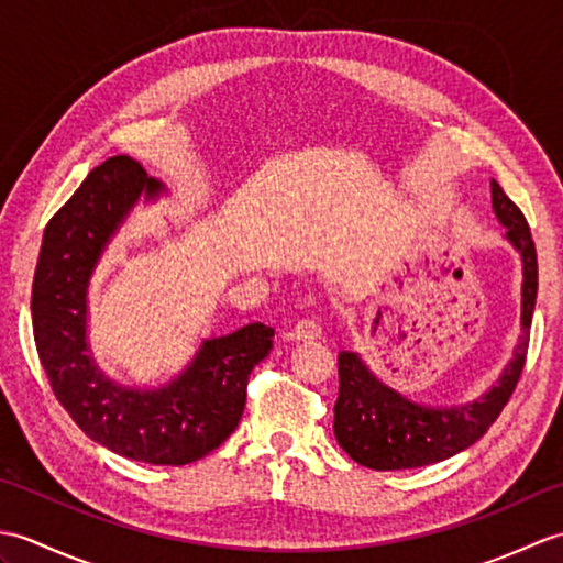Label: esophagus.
Here are the masks:
<instances>
[{"label": "esophagus", "instance_id": "esophagus-1", "mask_svg": "<svg viewBox=\"0 0 563 563\" xmlns=\"http://www.w3.org/2000/svg\"><path fill=\"white\" fill-rule=\"evenodd\" d=\"M292 336L297 341H307V339H319L321 336V321L317 317H307L300 319L292 329Z\"/></svg>", "mask_w": 563, "mask_h": 563}]
</instances>
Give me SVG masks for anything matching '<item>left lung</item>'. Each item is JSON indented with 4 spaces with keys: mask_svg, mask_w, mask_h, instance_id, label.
I'll list each match as a JSON object with an SVG mask.
<instances>
[{
    "mask_svg": "<svg viewBox=\"0 0 563 563\" xmlns=\"http://www.w3.org/2000/svg\"><path fill=\"white\" fill-rule=\"evenodd\" d=\"M492 206L496 220L506 227L504 239L518 251L522 263V336L512 357L482 397L464 404L430 406L385 385L355 351H341L333 435L357 464L394 472L448 460L486 433L516 389L528 355L537 302V251L525 214L496 181H492Z\"/></svg>",
    "mask_w": 563,
    "mask_h": 563,
    "instance_id": "left-lung-1",
    "label": "left lung"
}]
</instances>
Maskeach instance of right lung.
Listing matches in <instances>:
<instances>
[{
	"label": "right lung",
	"mask_w": 563,
	"mask_h": 563,
	"mask_svg": "<svg viewBox=\"0 0 563 563\" xmlns=\"http://www.w3.org/2000/svg\"><path fill=\"white\" fill-rule=\"evenodd\" d=\"M164 190L125 154L84 178L45 227L31 314L55 397L84 433L128 460L181 466L234 433L249 375L271 353L275 331L254 321L202 339L190 363L159 387L121 385L97 365L87 339L93 271L137 202L159 200Z\"/></svg>",
	"instance_id": "right-lung-1"
}]
</instances>
